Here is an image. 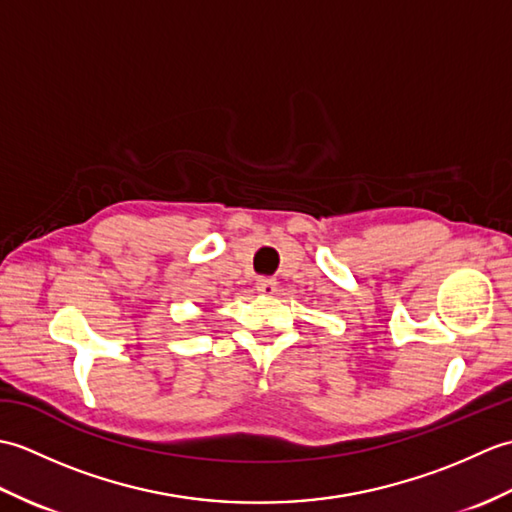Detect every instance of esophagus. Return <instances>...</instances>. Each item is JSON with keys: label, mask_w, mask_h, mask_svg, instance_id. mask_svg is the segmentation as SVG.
<instances>
[{"label": "esophagus", "mask_w": 512, "mask_h": 512, "mask_svg": "<svg viewBox=\"0 0 512 512\" xmlns=\"http://www.w3.org/2000/svg\"><path fill=\"white\" fill-rule=\"evenodd\" d=\"M257 292L262 297H273L275 292H277V281L275 279H268V277H264V279H257Z\"/></svg>", "instance_id": "esophagus-1"}]
</instances>
